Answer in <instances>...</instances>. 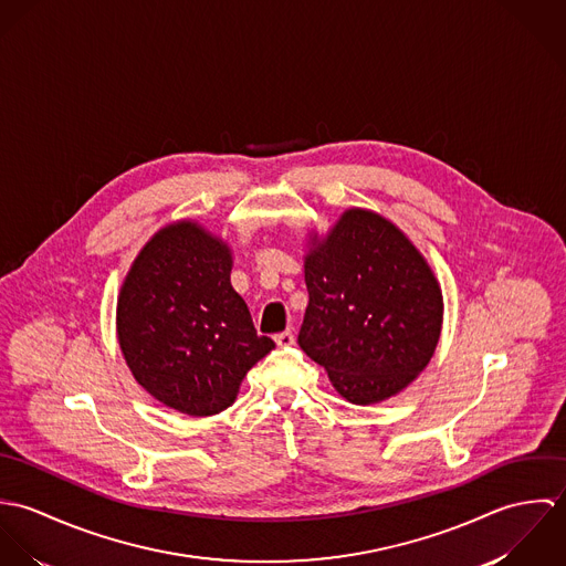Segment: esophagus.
Listing matches in <instances>:
<instances>
[{
    "mask_svg": "<svg viewBox=\"0 0 566 566\" xmlns=\"http://www.w3.org/2000/svg\"><path fill=\"white\" fill-rule=\"evenodd\" d=\"M274 342L279 344V346H292L294 344V333L287 328V331H281V333H276L274 335Z\"/></svg>",
    "mask_w": 566,
    "mask_h": 566,
    "instance_id": "34e87169",
    "label": "esophagus"
}]
</instances>
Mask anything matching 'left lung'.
<instances>
[{
    "label": "left lung",
    "mask_w": 566,
    "mask_h": 566,
    "mask_svg": "<svg viewBox=\"0 0 566 566\" xmlns=\"http://www.w3.org/2000/svg\"><path fill=\"white\" fill-rule=\"evenodd\" d=\"M301 348L350 403H379L429 364L442 292L422 254L377 213L350 209L305 259Z\"/></svg>",
    "instance_id": "1"
}]
</instances>
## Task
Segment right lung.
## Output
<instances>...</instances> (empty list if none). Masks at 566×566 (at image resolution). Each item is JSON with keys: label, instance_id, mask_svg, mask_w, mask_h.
<instances>
[{"label": "right lung", "instance_id": "obj_1", "mask_svg": "<svg viewBox=\"0 0 566 566\" xmlns=\"http://www.w3.org/2000/svg\"><path fill=\"white\" fill-rule=\"evenodd\" d=\"M117 335L135 379L163 405L211 416L276 344L256 335L231 285V252L191 222L159 231L135 259L117 303Z\"/></svg>", "mask_w": 566, "mask_h": 566}]
</instances>
